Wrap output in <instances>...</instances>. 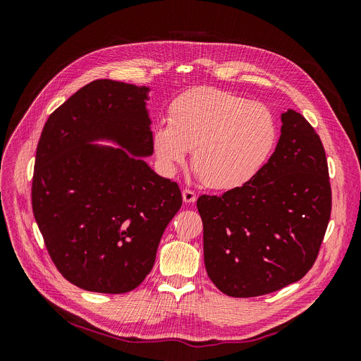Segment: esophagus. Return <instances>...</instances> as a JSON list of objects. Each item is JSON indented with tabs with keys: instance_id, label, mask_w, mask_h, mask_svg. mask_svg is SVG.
<instances>
[{
	"instance_id": "esophagus-1",
	"label": "esophagus",
	"mask_w": 361,
	"mask_h": 361,
	"mask_svg": "<svg viewBox=\"0 0 361 361\" xmlns=\"http://www.w3.org/2000/svg\"><path fill=\"white\" fill-rule=\"evenodd\" d=\"M182 197H183V202H185V203H194L195 199H197V195H195L194 191H191V190H188V188H185V190L182 191Z\"/></svg>"
}]
</instances>
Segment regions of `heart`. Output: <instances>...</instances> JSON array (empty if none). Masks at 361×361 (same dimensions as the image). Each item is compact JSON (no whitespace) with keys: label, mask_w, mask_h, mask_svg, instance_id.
I'll use <instances>...</instances> for the list:
<instances>
[{"label":"heart","mask_w":361,"mask_h":361,"mask_svg":"<svg viewBox=\"0 0 361 361\" xmlns=\"http://www.w3.org/2000/svg\"><path fill=\"white\" fill-rule=\"evenodd\" d=\"M277 135L267 105L207 87L176 97L169 122L157 123L152 141L166 171H174L192 149V169L206 187L233 190L264 167Z\"/></svg>","instance_id":"1"}]
</instances>
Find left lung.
I'll return each instance as SVG.
<instances>
[{
    "instance_id": "obj_1",
    "label": "left lung",
    "mask_w": 361,
    "mask_h": 361,
    "mask_svg": "<svg viewBox=\"0 0 361 361\" xmlns=\"http://www.w3.org/2000/svg\"><path fill=\"white\" fill-rule=\"evenodd\" d=\"M281 123L276 152L253 179L197 200L206 272L228 297H259L301 280L330 221L322 141L297 111L283 113Z\"/></svg>"
}]
</instances>
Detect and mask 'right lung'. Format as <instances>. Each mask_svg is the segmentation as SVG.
<instances>
[{
	"label": "right lung",
	"instance_id": "1",
	"mask_svg": "<svg viewBox=\"0 0 361 361\" xmlns=\"http://www.w3.org/2000/svg\"><path fill=\"white\" fill-rule=\"evenodd\" d=\"M149 87L96 80L54 111L36 150L31 204L60 274L84 290L125 293L155 264L182 206L176 182L140 157L154 154ZM111 139L120 149L91 143Z\"/></svg>",
	"mask_w": 361,
	"mask_h": 361
}]
</instances>
